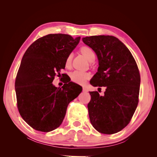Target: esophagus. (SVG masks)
Wrapping results in <instances>:
<instances>
[{"mask_svg": "<svg viewBox=\"0 0 157 157\" xmlns=\"http://www.w3.org/2000/svg\"><path fill=\"white\" fill-rule=\"evenodd\" d=\"M82 90H83V92H88V88L86 86H83L82 87Z\"/></svg>", "mask_w": 157, "mask_h": 157, "instance_id": "obj_1", "label": "esophagus"}]
</instances>
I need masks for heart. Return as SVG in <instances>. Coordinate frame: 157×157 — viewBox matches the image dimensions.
Segmentation results:
<instances>
[{
    "label": "heart",
    "instance_id": "1",
    "mask_svg": "<svg viewBox=\"0 0 157 157\" xmlns=\"http://www.w3.org/2000/svg\"><path fill=\"white\" fill-rule=\"evenodd\" d=\"M80 52L84 56L85 58H86L89 61L91 62L92 61L95 59V53L94 50L90 48L88 46H82L81 48H80ZM73 58V54H69L68 56L67 57L65 60V67H69L71 65V61H72ZM71 80H72L73 82L77 83L79 84H83L86 82V80L89 78L90 77V74L88 73L84 72V71H75L72 72L70 75Z\"/></svg>",
    "mask_w": 157,
    "mask_h": 157
}]
</instances>
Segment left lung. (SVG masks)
Returning <instances> with one entry per match:
<instances>
[{
	"label": "left lung",
	"instance_id": "left-lung-1",
	"mask_svg": "<svg viewBox=\"0 0 157 157\" xmlns=\"http://www.w3.org/2000/svg\"><path fill=\"white\" fill-rule=\"evenodd\" d=\"M82 41L96 52L99 61L98 72L90 82L106 88L103 96L90 92V122L99 132L115 134L129 124L138 104V67L130 50L115 36H86Z\"/></svg>",
	"mask_w": 157,
	"mask_h": 157
}]
</instances>
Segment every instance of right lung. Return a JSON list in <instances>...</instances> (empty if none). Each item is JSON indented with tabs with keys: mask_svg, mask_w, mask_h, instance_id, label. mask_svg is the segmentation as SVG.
<instances>
[{
	"mask_svg": "<svg viewBox=\"0 0 157 157\" xmlns=\"http://www.w3.org/2000/svg\"><path fill=\"white\" fill-rule=\"evenodd\" d=\"M80 39L61 33L49 34L35 40L23 55L15 82L17 106L23 119L33 129L48 132L58 128L69 103L82 92L81 86L68 80L61 88L52 84Z\"/></svg>",
	"mask_w": 157,
	"mask_h": 157,
	"instance_id": "1",
	"label": "right lung"
}]
</instances>
